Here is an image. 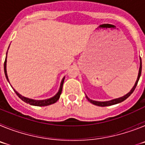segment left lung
Instances as JSON below:
<instances>
[{
  "label": "left lung",
  "instance_id": "left-lung-1",
  "mask_svg": "<svg viewBox=\"0 0 145 145\" xmlns=\"http://www.w3.org/2000/svg\"><path fill=\"white\" fill-rule=\"evenodd\" d=\"M140 65H139V73H138V76H137V79L136 80L135 82V84L134 86H133V88H131V90L128 93H126L125 95L121 97H119V98L117 99H112V100H109V101H105V102H99V101H95V100H92L91 99L88 98L86 95V99L88 100V102H90L91 103H92L93 105H97V106H99V107H106V106H110V105H116V104H118L120 103V102H123L124 100H125L131 94V93L134 92V89H135L136 86L138 84V81L139 80V78L141 76V73H142V59H141V57L140 58Z\"/></svg>",
  "mask_w": 145,
  "mask_h": 145
}]
</instances>
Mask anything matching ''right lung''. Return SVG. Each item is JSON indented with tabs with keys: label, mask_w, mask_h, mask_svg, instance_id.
<instances>
[{
	"label": "right lung",
	"mask_w": 145,
	"mask_h": 145,
	"mask_svg": "<svg viewBox=\"0 0 145 145\" xmlns=\"http://www.w3.org/2000/svg\"><path fill=\"white\" fill-rule=\"evenodd\" d=\"M8 48H9V47H8ZM7 53H8V51H7V52H6V59H5V62H4V72H5V75H6V79H7V80L8 81V83H9V80H8V75H7V71H6V62H7L6 58H7ZM65 78V76L63 78H62V80H61V84H60L59 89L58 92H57V93H56V94H55L54 97H51V98H49V99H43V100H36V99H29V98H27V97H24V96L21 95V94L18 93L16 91H15V89H14V90L15 93H16V95L20 97L22 100L24 101V102H26V103L29 104L30 105L38 106V107L48 106V105H52V104L55 103V102H57V101H58L59 99L60 95H61V91H62V86H63Z\"/></svg>",
	"instance_id": "1"
}]
</instances>
